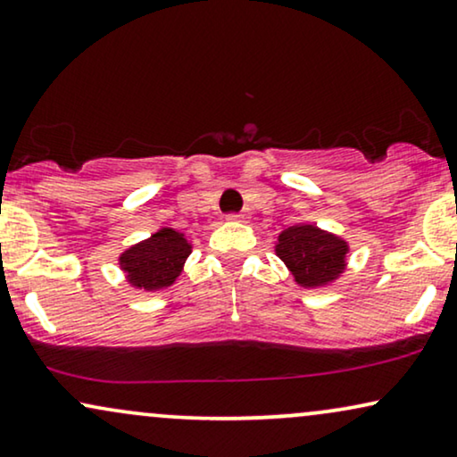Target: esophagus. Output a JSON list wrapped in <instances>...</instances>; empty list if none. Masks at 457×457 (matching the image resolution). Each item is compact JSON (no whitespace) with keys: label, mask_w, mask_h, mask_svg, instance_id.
<instances>
[{"label":"esophagus","mask_w":457,"mask_h":457,"mask_svg":"<svg viewBox=\"0 0 457 457\" xmlns=\"http://www.w3.org/2000/svg\"><path fill=\"white\" fill-rule=\"evenodd\" d=\"M228 220H233V222H250V213H247V212L230 213Z\"/></svg>","instance_id":"34e87169"}]
</instances>
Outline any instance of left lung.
I'll use <instances>...</instances> for the list:
<instances>
[{
    "mask_svg": "<svg viewBox=\"0 0 457 457\" xmlns=\"http://www.w3.org/2000/svg\"><path fill=\"white\" fill-rule=\"evenodd\" d=\"M275 254L301 288H326L345 273L349 244L312 222H298L281 230Z\"/></svg>",
    "mask_w": 457,
    "mask_h": 457,
    "instance_id": "8db88e82",
    "label": "left lung"
}]
</instances>
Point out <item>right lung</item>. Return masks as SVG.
<instances>
[{
    "label": "right lung",
    "instance_id": "1",
    "mask_svg": "<svg viewBox=\"0 0 457 457\" xmlns=\"http://www.w3.org/2000/svg\"><path fill=\"white\" fill-rule=\"evenodd\" d=\"M193 244L184 233L162 227L148 239L127 247L118 256V267L125 273L127 284L135 290L156 292L176 284L188 261Z\"/></svg>",
    "mask_w": 457,
    "mask_h": 457
}]
</instances>
